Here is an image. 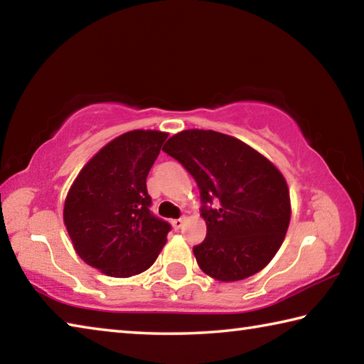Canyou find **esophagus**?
<instances>
[{"label": "esophagus", "instance_id": "1", "mask_svg": "<svg viewBox=\"0 0 364 364\" xmlns=\"http://www.w3.org/2000/svg\"><path fill=\"white\" fill-rule=\"evenodd\" d=\"M184 223H186V220H184V218H178V220L171 221V225H173L175 230H181V228L184 226Z\"/></svg>", "mask_w": 364, "mask_h": 364}]
</instances>
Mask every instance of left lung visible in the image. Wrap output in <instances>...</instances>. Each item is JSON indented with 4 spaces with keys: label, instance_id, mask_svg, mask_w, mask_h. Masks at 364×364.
<instances>
[{
    "label": "left lung",
    "instance_id": "8db88e82",
    "mask_svg": "<svg viewBox=\"0 0 364 364\" xmlns=\"http://www.w3.org/2000/svg\"><path fill=\"white\" fill-rule=\"evenodd\" d=\"M164 151L183 164L200 189L207 237L193 249L200 269L221 282L262 271L291 223V196L279 168L244 141L213 130H183ZM213 200L220 209L206 207Z\"/></svg>",
    "mask_w": 364,
    "mask_h": 364
}]
</instances>
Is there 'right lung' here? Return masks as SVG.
<instances>
[{"mask_svg":"<svg viewBox=\"0 0 364 364\" xmlns=\"http://www.w3.org/2000/svg\"><path fill=\"white\" fill-rule=\"evenodd\" d=\"M168 133L132 130L101 147L80 170L64 202V225L82 260L112 278L156 262L170 225L149 212L146 178Z\"/></svg>","mask_w":364,"mask_h":364,"instance_id":"1","label":"right lung"}]
</instances>
